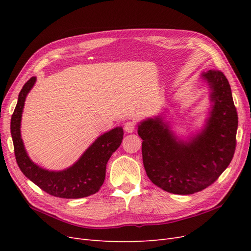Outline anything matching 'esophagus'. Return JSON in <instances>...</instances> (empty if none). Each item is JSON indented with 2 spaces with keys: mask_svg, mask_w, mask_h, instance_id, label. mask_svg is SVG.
I'll use <instances>...</instances> for the list:
<instances>
[{
  "mask_svg": "<svg viewBox=\"0 0 251 251\" xmlns=\"http://www.w3.org/2000/svg\"><path fill=\"white\" fill-rule=\"evenodd\" d=\"M125 131L126 133H133L135 131V123L134 121H127L125 124Z\"/></svg>",
  "mask_w": 251,
  "mask_h": 251,
  "instance_id": "esophagus-1",
  "label": "esophagus"
}]
</instances>
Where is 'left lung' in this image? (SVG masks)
Listing matches in <instances>:
<instances>
[{
  "mask_svg": "<svg viewBox=\"0 0 251 251\" xmlns=\"http://www.w3.org/2000/svg\"><path fill=\"white\" fill-rule=\"evenodd\" d=\"M210 90V110L201 131L180 139L162 115L138 124L148 177L163 191L192 195L211 185L231 162L238 114L229 82L221 71L201 74Z\"/></svg>",
  "mask_w": 251,
  "mask_h": 251,
  "instance_id": "8db88e82",
  "label": "left lung"
}]
</instances>
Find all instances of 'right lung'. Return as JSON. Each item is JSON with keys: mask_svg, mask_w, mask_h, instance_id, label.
<instances>
[{"mask_svg": "<svg viewBox=\"0 0 251 251\" xmlns=\"http://www.w3.org/2000/svg\"><path fill=\"white\" fill-rule=\"evenodd\" d=\"M35 81L36 77H31L23 87L11 117L10 132L20 170L44 192L58 198L78 199L97 193L104 181L108 160L123 141V127H114L100 135L78 160L66 170L49 171L41 168L29 158L21 136L23 109Z\"/></svg>", "mask_w": 251, "mask_h": 251, "instance_id": "obj_1", "label": "right lung"}]
</instances>
